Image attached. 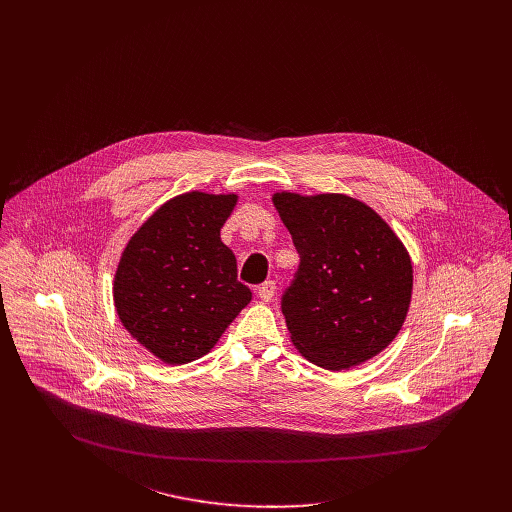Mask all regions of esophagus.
<instances>
[{
  "label": "esophagus",
  "mask_w": 512,
  "mask_h": 512,
  "mask_svg": "<svg viewBox=\"0 0 512 512\" xmlns=\"http://www.w3.org/2000/svg\"><path fill=\"white\" fill-rule=\"evenodd\" d=\"M274 295H276V282L268 280V282H264V284L258 286V297H260L262 301H272Z\"/></svg>",
  "instance_id": "esophagus-1"
}]
</instances>
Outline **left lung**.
Here are the masks:
<instances>
[{"label": "left lung", "instance_id": "left-lung-1", "mask_svg": "<svg viewBox=\"0 0 512 512\" xmlns=\"http://www.w3.org/2000/svg\"><path fill=\"white\" fill-rule=\"evenodd\" d=\"M299 266L282 295L293 345L311 363L361 365L398 335L412 297V262L365 203L347 195L276 193Z\"/></svg>", "mask_w": 512, "mask_h": 512}]
</instances>
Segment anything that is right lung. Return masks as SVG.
<instances>
[{
	"label": "right lung",
	"mask_w": 512,
	"mask_h": 512,
	"mask_svg": "<svg viewBox=\"0 0 512 512\" xmlns=\"http://www.w3.org/2000/svg\"><path fill=\"white\" fill-rule=\"evenodd\" d=\"M236 195L185 193L161 205L128 242L114 280L130 335L167 365L207 355L252 292L220 228Z\"/></svg>",
	"instance_id": "right-lung-1"
}]
</instances>
